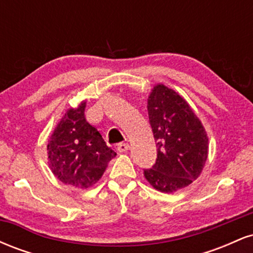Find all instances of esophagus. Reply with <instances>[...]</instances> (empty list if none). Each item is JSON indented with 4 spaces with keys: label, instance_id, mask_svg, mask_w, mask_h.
Masks as SVG:
<instances>
[{
    "label": "esophagus",
    "instance_id": "obj_1",
    "mask_svg": "<svg viewBox=\"0 0 253 253\" xmlns=\"http://www.w3.org/2000/svg\"><path fill=\"white\" fill-rule=\"evenodd\" d=\"M118 151L120 153H124V152H127V151H128V149H129V145L127 144V143H120L118 145Z\"/></svg>",
    "mask_w": 253,
    "mask_h": 253
}]
</instances>
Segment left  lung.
I'll use <instances>...</instances> for the list:
<instances>
[{
    "label": "left lung",
    "instance_id": "left-lung-1",
    "mask_svg": "<svg viewBox=\"0 0 253 253\" xmlns=\"http://www.w3.org/2000/svg\"><path fill=\"white\" fill-rule=\"evenodd\" d=\"M149 120L157 146L156 163L145 178L162 193L188 187L200 176L208 156V138L201 121L184 98L163 84L147 100Z\"/></svg>",
    "mask_w": 253,
    "mask_h": 253
}]
</instances>
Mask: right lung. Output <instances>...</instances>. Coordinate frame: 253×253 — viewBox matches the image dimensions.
<instances>
[{"label": "right lung", "mask_w": 253, "mask_h": 253, "mask_svg": "<svg viewBox=\"0 0 253 253\" xmlns=\"http://www.w3.org/2000/svg\"><path fill=\"white\" fill-rule=\"evenodd\" d=\"M85 102L68 110L47 145L52 172L59 181L76 188H89L103 175L117 156L102 135L86 121Z\"/></svg>", "instance_id": "1"}]
</instances>
